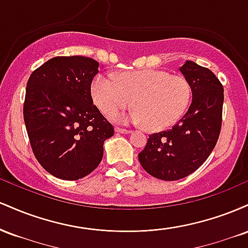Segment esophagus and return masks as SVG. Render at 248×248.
<instances>
[{
  "instance_id": "esophagus-1",
  "label": "esophagus",
  "mask_w": 248,
  "mask_h": 248,
  "mask_svg": "<svg viewBox=\"0 0 248 248\" xmlns=\"http://www.w3.org/2000/svg\"><path fill=\"white\" fill-rule=\"evenodd\" d=\"M115 132L121 133V134H129V133H132V130L124 129V128H120V127H115Z\"/></svg>"
}]
</instances>
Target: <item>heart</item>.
I'll list each match as a JSON object with an SVG mask.
<instances>
[{"label": "heart", "instance_id": "obj_1", "mask_svg": "<svg viewBox=\"0 0 248 248\" xmlns=\"http://www.w3.org/2000/svg\"><path fill=\"white\" fill-rule=\"evenodd\" d=\"M93 100L107 116L130 106L136 108L121 121L146 124L150 130L173 126L186 113L191 99V86L182 76L161 70L122 72L116 78L99 73L91 86Z\"/></svg>", "mask_w": 248, "mask_h": 248}]
</instances>
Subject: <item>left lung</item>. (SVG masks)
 Instances as JSON below:
<instances>
[{"label":"left lung","instance_id":"8db88e82","mask_svg":"<svg viewBox=\"0 0 248 248\" xmlns=\"http://www.w3.org/2000/svg\"><path fill=\"white\" fill-rule=\"evenodd\" d=\"M179 71L189 81L192 102L171 129L149 135L139 161L149 175L177 181L198 169L217 143L223 120L224 88L211 70L186 61Z\"/></svg>","mask_w":248,"mask_h":248}]
</instances>
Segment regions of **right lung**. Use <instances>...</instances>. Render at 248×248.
Segmentation results:
<instances>
[{
  "mask_svg": "<svg viewBox=\"0 0 248 248\" xmlns=\"http://www.w3.org/2000/svg\"><path fill=\"white\" fill-rule=\"evenodd\" d=\"M99 62L82 56L55 57L31 73L23 116L39 164L57 178L76 181L91 173L104 156L114 128L91 95Z\"/></svg>",
  "mask_w": 248,
  "mask_h": 248,
  "instance_id": "right-lung-1",
  "label": "right lung"
}]
</instances>
